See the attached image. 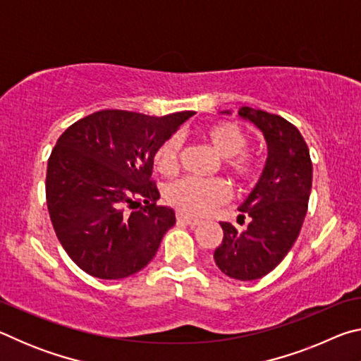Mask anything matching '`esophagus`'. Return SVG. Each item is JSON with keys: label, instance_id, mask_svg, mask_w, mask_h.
<instances>
[{"label": "esophagus", "instance_id": "34e87169", "mask_svg": "<svg viewBox=\"0 0 361 361\" xmlns=\"http://www.w3.org/2000/svg\"><path fill=\"white\" fill-rule=\"evenodd\" d=\"M176 221L183 223V224H188V226H197L200 223V219L188 216V215H185V213H176Z\"/></svg>", "mask_w": 361, "mask_h": 361}]
</instances>
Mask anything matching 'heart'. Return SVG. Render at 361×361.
Segmentation results:
<instances>
[{
    "mask_svg": "<svg viewBox=\"0 0 361 361\" xmlns=\"http://www.w3.org/2000/svg\"><path fill=\"white\" fill-rule=\"evenodd\" d=\"M219 156L224 157V166L237 181L247 183L258 170L256 159L245 151L248 145L247 133L235 122L219 121L207 126L202 132ZM181 142L178 137H170L157 146L152 162L159 173L170 176L178 167ZM229 188L223 180H197L191 176L169 183L164 189L167 202L181 213L204 215L229 199Z\"/></svg>",
    "mask_w": 361,
    "mask_h": 361,
    "instance_id": "1",
    "label": "heart"
}]
</instances>
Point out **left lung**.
<instances>
[{
  "instance_id": "obj_1",
  "label": "left lung",
  "mask_w": 361,
  "mask_h": 361,
  "mask_svg": "<svg viewBox=\"0 0 361 361\" xmlns=\"http://www.w3.org/2000/svg\"><path fill=\"white\" fill-rule=\"evenodd\" d=\"M237 114L262 132L267 159L253 191L239 207L250 216L247 229L237 232L231 223H219L223 240L213 259L231 279L256 280L276 269L298 239L312 188V162L291 122L250 106Z\"/></svg>"
}]
</instances>
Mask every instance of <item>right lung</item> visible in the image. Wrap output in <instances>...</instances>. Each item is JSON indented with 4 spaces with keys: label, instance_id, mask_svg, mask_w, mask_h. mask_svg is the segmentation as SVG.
<instances>
[{
    "label": "right lung",
    "instance_id": "obj_1",
    "mask_svg": "<svg viewBox=\"0 0 361 361\" xmlns=\"http://www.w3.org/2000/svg\"><path fill=\"white\" fill-rule=\"evenodd\" d=\"M191 116L103 109L60 135L47 164V209L60 243L84 272L118 280L154 258L176 219L173 209L156 205L152 156ZM135 204L142 209L125 210Z\"/></svg>",
    "mask_w": 361,
    "mask_h": 361
}]
</instances>
